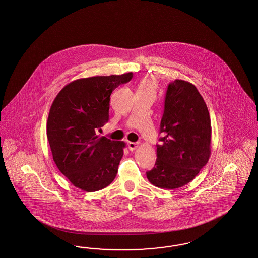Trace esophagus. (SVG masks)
Wrapping results in <instances>:
<instances>
[{
	"label": "esophagus",
	"instance_id": "34e87169",
	"mask_svg": "<svg viewBox=\"0 0 258 258\" xmlns=\"http://www.w3.org/2000/svg\"><path fill=\"white\" fill-rule=\"evenodd\" d=\"M138 146H139V144L138 143H133V142H127V148L130 150H134V149H137L138 148Z\"/></svg>",
	"mask_w": 258,
	"mask_h": 258
}]
</instances>
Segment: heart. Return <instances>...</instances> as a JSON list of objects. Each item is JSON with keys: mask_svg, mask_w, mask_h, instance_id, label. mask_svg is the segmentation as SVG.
<instances>
[{"mask_svg": "<svg viewBox=\"0 0 258 258\" xmlns=\"http://www.w3.org/2000/svg\"><path fill=\"white\" fill-rule=\"evenodd\" d=\"M156 81L151 78H145L141 80L137 86V93H155Z\"/></svg>", "mask_w": 258, "mask_h": 258, "instance_id": "heart-1", "label": "heart"}]
</instances>
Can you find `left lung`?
Masks as SVG:
<instances>
[{"mask_svg":"<svg viewBox=\"0 0 258 258\" xmlns=\"http://www.w3.org/2000/svg\"><path fill=\"white\" fill-rule=\"evenodd\" d=\"M154 167L147 172L157 187L176 189L195 178L211 154V120L192 83L176 79L167 87Z\"/></svg>","mask_w":258,"mask_h":258,"instance_id":"obj_1","label":"left lung"}]
</instances>
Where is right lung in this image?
I'll return each instance as SVG.
<instances>
[{
    "instance_id": "right-lung-1",
    "label": "right lung",
    "mask_w": 258,
    "mask_h": 258,
    "mask_svg": "<svg viewBox=\"0 0 258 258\" xmlns=\"http://www.w3.org/2000/svg\"><path fill=\"white\" fill-rule=\"evenodd\" d=\"M132 78V72L80 78L55 96L47 120V138L57 168L74 186L94 192L116 177L125 144L95 133L109 120L112 91Z\"/></svg>"
}]
</instances>
